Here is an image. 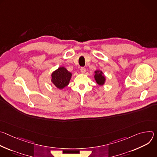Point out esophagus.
Returning <instances> with one entry per match:
<instances>
[{
	"label": "esophagus",
	"mask_w": 157,
	"mask_h": 157,
	"mask_svg": "<svg viewBox=\"0 0 157 157\" xmlns=\"http://www.w3.org/2000/svg\"><path fill=\"white\" fill-rule=\"evenodd\" d=\"M80 70H81V72L82 73H84L86 72V68H84V67H81Z\"/></svg>",
	"instance_id": "34e87169"
}]
</instances>
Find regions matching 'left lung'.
Instances as JSON below:
<instances>
[{
	"label": "left lung",
	"instance_id": "8db88e82",
	"mask_svg": "<svg viewBox=\"0 0 157 157\" xmlns=\"http://www.w3.org/2000/svg\"><path fill=\"white\" fill-rule=\"evenodd\" d=\"M94 73L95 75L94 76L96 82L100 86L103 85L105 81V78L103 75V73L100 70H96L94 71Z\"/></svg>",
	"mask_w": 157,
	"mask_h": 157
}]
</instances>
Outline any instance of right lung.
<instances>
[{
  "label": "right lung",
  "mask_w": 157,
  "mask_h": 157,
  "mask_svg": "<svg viewBox=\"0 0 157 157\" xmlns=\"http://www.w3.org/2000/svg\"><path fill=\"white\" fill-rule=\"evenodd\" d=\"M72 74L64 67H59L52 74V82L58 89H62L69 84Z\"/></svg>",
  "instance_id": "add662e5"
}]
</instances>
